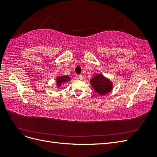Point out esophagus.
Returning a JSON list of instances; mask_svg holds the SVG:
<instances>
[{
    "mask_svg": "<svg viewBox=\"0 0 157 157\" xmlns=\"http://www.w3.org/2000/svg\"><path fill=\"white\" fill-rule=\"evenodd\" d=\"M77 77L80 80H82V75H77Z\"/></svg>",
    "mask_w": 157,
    "mask_h": 157,
    "instance_id": "esophagus-1",
    "label": "esophagus"
}]
</instances>
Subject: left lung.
Masks as SVG:
<instances>
[{"instance_id":"1","label":"left lung","mask_w":157,"mask_h":157,"mask_svg":"<svg viewBox=\"0 0 157 157\" xmlns=\"http://www.w3.org/2000/svg\"><path fill=\"white\" fill-rule=\"evenodd\" d=\"M90 83L95 91L101 96L109 93L113 88L110 80L104 77L102 75L95 76L90 80Z\"/></svg>"}]
</instances>
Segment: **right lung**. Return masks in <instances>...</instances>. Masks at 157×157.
<instances>
[{
  "instance_id": "add662e5",
  "label": "right lung",
  "mask_w": 157,
  "mask_h": 157,
  "mask_svg": "<svg viewBox=\"0 0 157 157\" xmlns=\"http://www.w3.org/2000/svg\"><path fill=\"white\" fill-rule=\"evenodd\" d=\"M57 84H58V86L60 87L61 84L63 82H67L69 80H70V78L68 76H61V77H58L57 78Z\"/></svg>"
}]
</instances>
